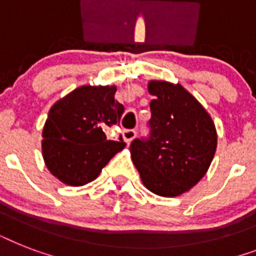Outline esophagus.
I'll use <instances>...</instances> for the list:
<instances>
[{
	"instance_id": "34e87169",
	"label": "esophagus",
	"mask_w": 256,
	"mask_h": 256,
	"mask_svg": "<svg viewBox=\"0 0 256 256\" xmlns=\"http://www.w3.org/2000/svg\"><path fill=\"white\" fill-rule=\"evenodd\" d=\"M136 130H124V132H122V136H124V140L126 144H130L134 138H136Z\"/></svg>"
}]
</instances>
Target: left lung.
Wrapping results in <instances>:
<instances>
[{
	"label": "left lung",
	"instance_id": "1",
	"mask_svg": "<svg viewBox=\"0 0 256 256\" xmlns=\"http://www.w3.org/2000/svg\"><path fill=\"white\" fill-rule=\"evenodd\" d=\"M150 136L130 144L146 188L160 196H178L204 176L215 156L218 136L206 108L182 85L150 81Z\"/></svg>",
	"mask_w": 256,
	"mask_h": 256
}]
</instances>
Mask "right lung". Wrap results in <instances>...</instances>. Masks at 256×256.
Wrapping results in <instances>:
<instances>
[{"mask_svg":"<svg viewBox=\"0 0 256 256\" xmlns=\"http://www.w3.org/2000/svg\"><path fill=\"white\" fill-rule=\"evenodd\" d=\"M116 86H80L52 106L42 132V156L50 172L70 186H82L126 144L108 134L120 126L124 104Z\"/></svg>","mask_w":256,"mask_h":256,"instance_id":"1","label":"right lung"}]
</instances>
